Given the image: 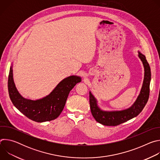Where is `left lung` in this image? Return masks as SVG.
I'll use <instances>...</instances> for the list:
<instances>
[{
	"instance_id": "obj_1",
	"label": "left lung",
	"mask_w": 160,
	"mask_h": 160,
	"mask_svg": "<svg viewBox=\"0 0 160 160\" xmlns=\"http://www.w3.org/2000/svg\"><path fill=\"white\" fill-rule=\"evenodd\" d=\"M139 57L144 66V80L141 93L135 103L128 109L120 111H103L101 110L92 94L89 92V102L92 115L95 120L106 126H117L138 116L146 106L149 96L151 70L146 57L139 52Z\"/></svg>"
}]
</instances>
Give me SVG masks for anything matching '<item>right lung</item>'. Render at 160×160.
<instances>
[{"mask_svg":"<svg viewBox=\"0 0 160 160\" xmlns=\"http://www.w3.org/2000/svg\"><path fill=\"white\" fill-rule=\"evenodd\" d=\"M10 68L8 77V91L14 106L29 119L37 122L51 121L57 118L62 112L70 90L81 82L77 76H70L62 80L52 92L43 99L32 101L22 98L17 90Z\"/></svg>","mask_w":160,"mask_h":160,"instance_id":"add662e5","label":"right lung"}]
</instances>
